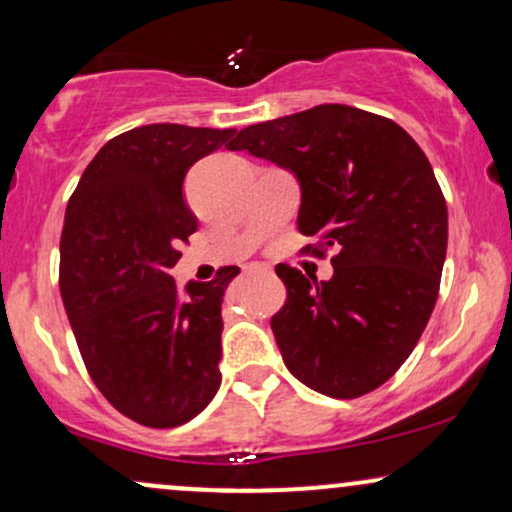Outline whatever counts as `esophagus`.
<instances>
[{"label":"esophagus","mask_w":512,"mask_h":512,"mask_svg":"<svg viewBox=\"0 0 512 512\" xmlns=\"http://www.w3.org/2000/svg\"><path fill=\"white\" fill-rule=\"evenodd\" d=\"M272 272V269L267 267V264H248V267H245V274H269Z\"/></svg>","instance_id":"1"}]
</instances>
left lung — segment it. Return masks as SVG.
I'll return each instance as SVG.
<instances>
[{
  "label": "left lung",
  "mask_w": 512,
  "mask_h": 512,
  "mask_svg": "<svg viewBox=\"0 0 512 512\" xmlns=\"http://www.w3.org/2000/svg\"><path fill=\"white\" fill-rule=\"evenodd\" d=\"M231 151L289 170L298 231L337 250L330 281L276 267L289 289L272 317L286 368L334 399L390 380L436 305L448 207L421 146L387 117L327 103L240 129Z\"/></svg>",
  "instance_id": "1"
}]
</instances>
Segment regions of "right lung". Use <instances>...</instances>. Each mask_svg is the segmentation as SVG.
<instances>
[{
  "instance_id": "add662e5",
  "label": "right lung",
  "mask_w": 512,
  "mask_h": 512,
  "mask_svg": "<svg viewBox=\"0 0 512 512\" xmlns=\"http://www.w3.org/2000/svg\"><path fill=\"white\" fill-rule=\"evenodd\" d=\"M236 129L158 122L110 139L64 214L60 291L81 358L120 414L187 424L221 385V303L240 269L175 286L180 243L197 231L182 182Z\"/></svg>"
}]
</instances>
